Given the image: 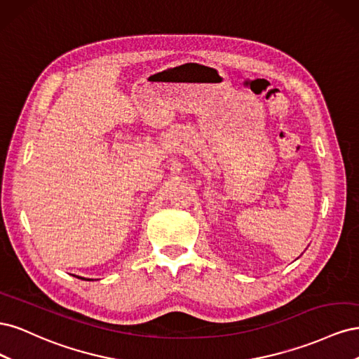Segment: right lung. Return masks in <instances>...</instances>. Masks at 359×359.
Masks as SVG:
<instances>
[{
  "mask_svg": "<svg viewBox=\"0 0 359 359\" xmlns=\"http://www.w3.org/2000/svg\"><path fill=\"white\" fill-rule=\"evenodd\" d=\"M78 278H81V280H86V278H83V277H78ZM90 280V278H88Z\"/></svg>",
  "mask_w": 359,
  "mask_h": 359,
  "instance_id": "1",
  "label": "right lung"
}]
</instances>
